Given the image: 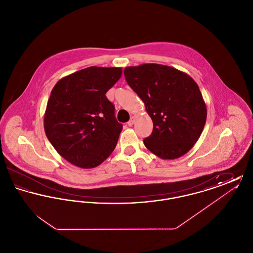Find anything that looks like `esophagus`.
Returning <instances> with one entry per match:
<instances>
[{"mask_svg":"<svg viewBox=\"0 0 253 253\" xmlns=\"http://www.w3.org/2000/svg\"><path fill=\"white\" fill-rule=\"evenodd\" d=\"M133 123H134V117H132L131 118V120L130 121H128V126H132L133 125Z\"/></svg>","mask_w":253,"mask_h":253,"instance_id":"34e87169","label":"esophagus"}]
</instances>
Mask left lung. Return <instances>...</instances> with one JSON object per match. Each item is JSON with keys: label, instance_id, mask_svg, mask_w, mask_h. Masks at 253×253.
<instances>
[{"label": "left lung", "instance_id": "left-lung-1", "mask_svg": "<svg viewBox=\"0 0 253 253\" xmlns=\"http://www.w3.org/2000/svg\"><path fill=\"white\" fill-rule=\"evenodd\" d=\"M127 84L144 102L154 129L143 142L162 159L187 154L204 129L207 107L197 84L173 67L145 63L124 69Z\"/></svg>", "mask_w": 253, "mask_h": 253}]
</instances>
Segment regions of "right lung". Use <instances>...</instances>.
Returning <instances> with one entry per match:
<instances>
[{"instance_id":"add662e5","label":"right lung","mask_w":253,"mask_h":253,"mask_svg":"<svg viewBox=\"0 0 253 253\" xmlns=\"http://www.w3.org/2000/svg\"><path fill=\"white\" fill-rule=\"evenodd\" d=\"M121 67H87L60 80L51 91L44 131L61 157L95 168L113 153L122 130L105 96L121 79Z\"/></svg>"}]
</instances>
